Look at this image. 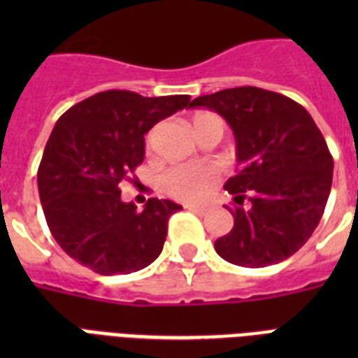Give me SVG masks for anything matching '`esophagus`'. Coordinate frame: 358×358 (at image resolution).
Wrapping results in <instances>:
<instances>
[{"label":"esophagus","instance_id":"34e87169","mask_svg":"<svg viewBox=\"0 0 358 358\" xmlns=\"http://www.w3.org/2000/svg\"><path fill=\"white\" fill-rule=\"evenodd\" d=\"M187 210H191V212L199 213V215H206L208 212H210V208L208 206H193V204H189V206H185Z\"/></svg>","mask_w":358,"mask_h":358}]
</instances>
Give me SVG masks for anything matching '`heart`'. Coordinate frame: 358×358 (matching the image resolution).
<instances>
[{
	"instance_id": "b5f03b06",
	"label": "heart",
	"mask_w": 358,
	"mask_h": 358,
	"mask_svg": "<svg viewBox=\"0 0 358 358\" xmlns=\"http://www.w3.org/2000/svg\"><path fill=\"white\" fill-rule=\"evenodd\" d=\"M213 124L223 126V120L213 113H196L191 119V126L199 135L202 129ZM219 174L212 165H176L163 174L162 187L169 196L182 202H199L206 199L217 185Z\"/></svg>"
}]
</instances>
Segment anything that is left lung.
I'll return each mask as SVG.
<instances>
[{
    "mask_svg": "<svg viewBox=\"0 0 358 358\" xmlns=\"http://www.w3.org/2000/svg\"><path fill=\"white\" fill-rule=\"evenodd\" d=\"M189 108L219 113L236 137L239 169L224 184L234 227L215 241L217 255L243 267L289 258L316 230L333 184V156L310 113L260 87L224 89Z\"/></svg>",
    "mask_w": 358,
    "mask_h": 358,
    "instance_id": "8db88e82",
    "label": "left lung"
}]
</instances>
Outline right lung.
Here are the masks:
<instances>
[{
    "instance_id": "1",
    "label": "right lung",
    "mask_w": 358,
    "mask_h": 358,
    "mask_svg": "<svg viewBox=\"0 0 358 358\" xmlns=\"http://www.w3.org/2000/svg\"><path fill=\"white\" fill-rule=\"evenodd\" d=\"M187 103V94L146 98L113 89L57 120L36 182L50 232L70 258L98 275H128L159 256L169 217L182 206L148 199L137 212L120 201L119 184L145 159L146 131Z\"/></svg>"
}]
</instances>
